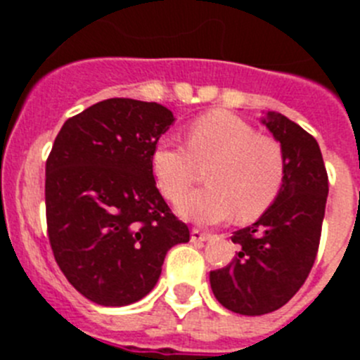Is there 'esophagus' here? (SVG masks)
I'll list each match as a JSON object with an SVG mask.
<instances>
[{
	"label": "esophagus",
	"instance_id": "1",
	"mask_svg": "<svg viewBox=\"0 0 360 360\" xmlns=\"http://www.w3.org/2000/svg\"><path fill=\"white\" fill-rule=\"evenodd\" d=\"M209 238H211V234H209V232L198 231V229H193V231H191V241H193V243H196V245L205 243Z\"/></svg>",
	"mask_w": 360,
	"mask_h": 360
}]
</instances>
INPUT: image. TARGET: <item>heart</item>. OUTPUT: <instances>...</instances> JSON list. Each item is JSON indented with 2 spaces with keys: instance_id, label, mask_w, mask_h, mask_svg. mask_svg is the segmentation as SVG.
Masks as SVG:
<instances>
[{
  "instance_id": "heart-1",
  "label": "heart",
  "mask_w": 360,
  "mask_h": 360,
  "mask_svg": "<svg viewBox=\"0 0 360 360\" xmlns=\"http://www.w3.org/2000/svg\"><path fill=\"white\" fill-rule=\"evenodd\" d=\"M209 161L212 164L208 163ZM208 163L207 188L181 195L195 174V164ZM151 169L162 195L176 202L187 221L212 225L234 212L240 219L262 216L278 198L285 174L281 146L229 111L198 117L187 128V148L160 139L151 151Z\"/></svg>"
}]
</instances>
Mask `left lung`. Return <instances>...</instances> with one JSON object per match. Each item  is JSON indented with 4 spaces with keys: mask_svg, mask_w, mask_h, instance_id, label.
<instances>
[{
    "mask_svg": "<svg viewBox=\"0 0 360 360\" xmlns=\"http://www.w3.org/2000/svg\"><path fill=\"white\" fill-rule=\"evenodd\" d=\"M262 122L279 142L285 174L278 198L249 227L234 232L240 252L212 270L219 304L241 316H263L287 304L310 274L319 249L328 174L317 141L281 113Z\"/></svg>",
    "mask_w": 360,
    "mask_h": 360,
    "instance_id": "8db88e82",
    "label": "left lung"
}]
</instances>
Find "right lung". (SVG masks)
I'll list each match as a JSON object with an SVG mask.
<instances>
[{
    "instance_id": "obj_1",
    "label": "right lung",
    "mask_w": 360,
    "mask_h": 360,
    "mask_svg": "<svg viewBox=\"0 0 360 360\" xmlns=\"http://www.w3.org/2000/svg\"><path fill=\"white\" fill-rule=\"evenodd\" d=\"M173 122L162 104L106 98L56 136L44 184L49 240L63 274L91 303L141 301L167 250L189 241L151 169L153 148Z\"/></svg>"
}]
</instances>
